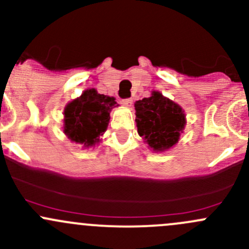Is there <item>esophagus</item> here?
<instances>
[{"label":"esophagus","mask_w":249,"mask_h":249,"mask_svg":"<svg viewBox=\"0 0 249 249\" xmlns=\"http://www.w3.org/2000/svg\"><path fill=\"white\" fill-rule=\"evenodd\" d=\"M122 104L124 105V106H126V107H130L132 105V99H124L122 101Z\"/></svg>","instance_id":"34e87169"}]
</instances>
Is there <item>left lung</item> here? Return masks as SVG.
<instances>
[{"mask_svg":"<svg viewBox=\"0 0 249 249\" xmlns=\"http://www.w3.org/2000/svg\"><path fill=\"white\" fill-rule=\"evenodd\" d=\"M135 109L139 135L153 150L162 152L178 142L185 115L177 104L153 91L150 97L136 101Z\"/></svg>","mask_w":249,"mask_h":249,"instance_id":"obj_1","label":"left lung"}]
</instances>
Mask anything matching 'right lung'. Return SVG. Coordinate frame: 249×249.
<instances>
[{"label":"right lung","instance_id":"obj_1","mask_svg":"<svg viewBox=\"0 0 249 249\" xmlns=\"http://www.w3.org/2000/svg\"><path fill=\"white\" fill-rule=\"evenodd\" d=\"M115 105L114 97L99 94L95 89L85 90L65 108L64 132L73 142L94 145L106 131L109 112Z\"/></svg>","mask_w":249,"mask_h":249}]
</instances>
